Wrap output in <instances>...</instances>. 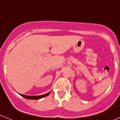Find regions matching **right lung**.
I'll return each mask as SVG.
<instances>
[{
	"mask_svg": "<svg viewBox=\"0 0 120 120\" xmlns=\"http://www.w3.org/2000/svg\"><path fill=\"white\" fill-rule=\"evenodd\" d=\"M50 92L49 93H47L45 94H43V95H41V96H26V95H24V94H20V96H21L23 98H26L27 99H30V100H38V99H41V98H44V97L47 96L48 95H49Z\"/></svg>",
	"mask_w": 120,
	"mask_h": 120,
	"instance_id": "right-lung-1",
	"label": "right lung"
}]
</instances>
